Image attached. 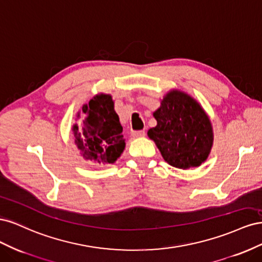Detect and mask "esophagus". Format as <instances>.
Masks as SVG:
<instances>
[{
    "label": "esophagus",
    "instance_id": "1",
    "mask_svg": "<svg viewBox=\"0 0 262 262\" xmlns=\"http://www.w3.org/2000/svg\"><path fill=\"white\" fill-rule=\"evenodd\" d=\"M132 137L136 139V138H143L145 136V131L144 130H141V131H133L132 133Z\"/></svg>",
    "mask_w": 262,
    "mask_h": 262
}]
</instances>
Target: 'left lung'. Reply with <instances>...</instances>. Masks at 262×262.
I'll use <instances>...</instances> for the list:
<instances>
[{
	"mask_svg": "<svg viewBox=\"0 0 262 262\" xmlns=\"http://www.w3.org/2000/svg\"><path fill=\"white\" fill-rule=\"evenodd\" d=\"M157 124L147 131L165 162L180 169L198 167L213 146V128L208 114L189 94L170 90L153 113Z\"/></svg>",
	"mask_w": 262,
	"mask_h": 262,
	"instance_id": "left-lung-1",
	"label": "left lung"
}]
</instances>
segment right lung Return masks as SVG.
<instances>
[{
    "mask_svg": "<svg viewBox=\"0 0 262 262\" xmlns=\"http://www.w3.org/2000/svg\"><path fill=\"white\" fill-rule=\"evenodd\" d=\"M73 124L74 143L84 160L94 164H114L125 147L122 125L110 94L99 93L84 104Z\"/></svg>",
    "mask_w": 262,
    "mask_h": 262,
    "instance_id": "right-lung-1",
    "label": "right lung"
}]
</instances>
